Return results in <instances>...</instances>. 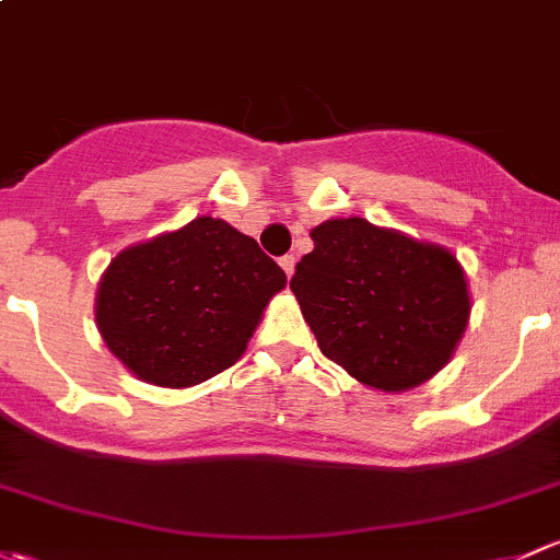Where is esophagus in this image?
<instances>
[{
	"label": "esophagus",
	"mask_w": 560,
	"mask_h": 560,
	"mask_svg": "<svg viewBox=\"0 0 560 560\" xmlns=\"http://www.w3.org/2000/svg\"><path fill=\"white\" fill-rule=\"evenodd\" d=\"M279 265H281V268H284L287 279H290V276L295 273V255H284V257H281V260H279Z\"/></svg>",
	"instance_id": "1"
}]
</instances>
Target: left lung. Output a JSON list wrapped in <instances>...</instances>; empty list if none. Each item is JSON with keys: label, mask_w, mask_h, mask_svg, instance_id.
<instances>
[{"label": "left lung", "mask_w": 560, "mask_h": 560, "mask_svg": "<svg viewBox=\"0 0 560 560\" xmlns=\"http://www.w3.org/2000/svg\"><path fill=\"white\" fill-rule=\"evenodd\" d=\"M311 238L290 290L322 354L384 392L445 368L469 319L467 279L451 252L362 217L322 222Z\"/></svg>", "instance_id": "left-lung-1"}]
</instances>
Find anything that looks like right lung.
Returning a JSON list of instances; mask_svg holds the SVG:
<instances>
[{
    "mask_svg": "<svg viewBox=\"0 0 560 560\" xmlns=\"http://www.w3.org/2000/svg\"><path fill=\"white\" fill-rule=\"evenodd\" d=\"M287 276L255 238L211 217L120 252L98 284L109 351L155 386H196L244 354Z\"/></svg>",
    "mask_w": 560,
    "mask_h": 560,
    "instance_id": "right-lung-1",
    "label": "right lung"
}]
</instances>
